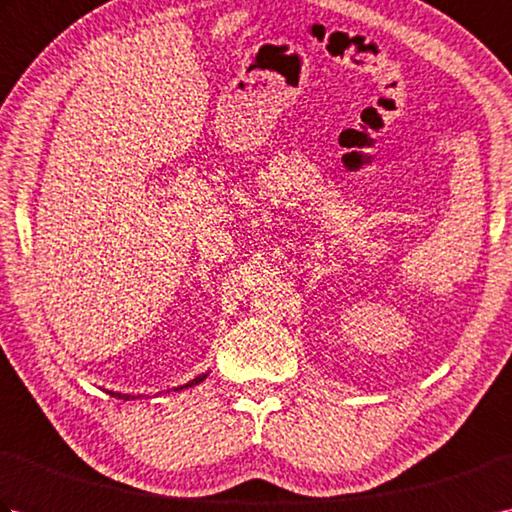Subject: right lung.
<instances>
[{
  "label": "right lung",
  "instance_id": "1",
  "mask_svg": "<svg viewBox=\"0 0 512 512\" xmlns=\"http://www.w3.org/2000/svg\"><path fill=\"white\" fill-rule=\"evenodd\" d=\"M209 376V372L206 374H200V376H195L193 380H189L187 385H180V387H176V391H180V389H187V387H193V385H198V383H202V380ZM107 394L110 396H116V398H123V400H134L136 396H132V394H121V391H107Z\"/></svg>",
  "mask_w": 512,
  "mask_h": 512
}]
</instances>
